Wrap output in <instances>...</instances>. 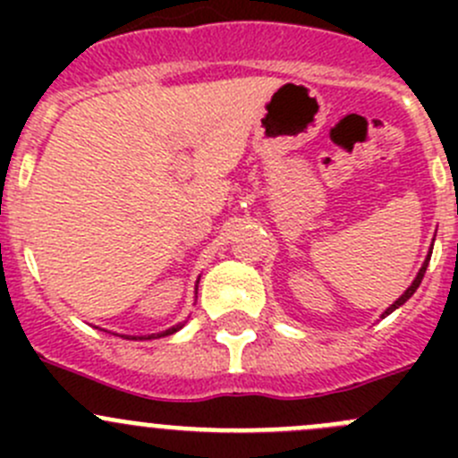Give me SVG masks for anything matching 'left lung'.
<instances>
[{"mask_svg":"<svg viewBox=\"0 0 458 458\" xmlns=\"http://www.w3.org/2000/svg\"><path fill=\"white\" fill-rule=\"evenodd\" d=\"M432 246H434V242H432ZM429 257H432V250H429V252H428L426 261H423L421 270H419V272H417V276H414V281H412V284H410V288H408V290H405V293H403V294H401V297H399V299H396V301H394V303H392V306H390V308H387V310H386V312H383V315H381V318H383V317H387V315H392V312H394V310H396V308H401V306H403V303H405V301H408V299H410V297H412V294H414V293H417V288H419V285H421V281H423V275H426V270H428V263H429Z\"/></svg>","mask_w":458,"mask_h":458,"instance_id":"obj_1","label":"left lung"}]
</instances>
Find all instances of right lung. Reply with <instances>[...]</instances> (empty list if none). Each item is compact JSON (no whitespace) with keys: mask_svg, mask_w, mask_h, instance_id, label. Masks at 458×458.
<instances>
[{"mask_svg":"<svg viewBox=\"0 0 458 458\" xmlns=\"http://www.w3.org/2000/svg\"><path fill=\"white\" fill-rule=\"evenodd\" d=\"M197 288H199V279H197L195 294H197ZM182 327H183V323H177V326L168 327V330H164V332H157V335H148V336H131V335H122V336H126V339H132V341H137V339H157V336H168V335H174V332L182 330Z\"/></svg>","mask_w":458,"mask_h":458,"instance_id":"add662e5","label":"right lung"}]
</instances>
